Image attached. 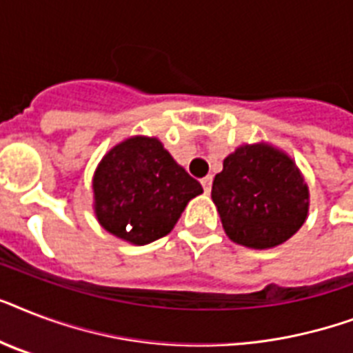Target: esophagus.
<instances>
[{"instance_id": "obj_1", "label": "esophagus", "mask_w": 353, "mask_h": 353, "mask_svg": "<svg viewBox=\"0 0 353 353\" xmlns=\"http://www.w3.org/2000/svg\"><path fill=\"white\" fill-rule=\"evenodd\" d=\"M201 185H203V190L205 194L210 192V188H212V176H207L201 179Z\"/></svg>"}]
</instances>
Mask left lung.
I'll return each instance as SVG.
<instances>
[{
	"instance_id": "left-lung-1",
	"label": "left lung",
	"mask_w": 353,
	"mask_h": 353,
	"mask_svg": "<svg viewBox=\"0 0 353 353\" xmlns=\"http://www.w3.org/2000/svg\"><path fill=\"white\" fill-rule=\"evenodd\" d=\"M210 196L225 234L251 249L288 241L310 210V188L301 168L269 143L241 144L227 155Z\"/></svg>"
}]
</instances>
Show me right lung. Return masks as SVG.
<instances>
[{
	"instance_id": "obj_1",
	"label": "right lung",
	"mask_w": 353,
	"mask_h": 353,
	"mask_svg": "<svg viewBox=\"0 0 353 353\" xmlns=\"http://www.w3.org/2000/svg\"><path fill=\"white\" fill-rule=\"evenodd\" d=\"M91 187L99 223L133 245L168 234L188 201L203 192L159 139L148 135L115 144L97 166Z\"/></svg>"
}]
</instances>
